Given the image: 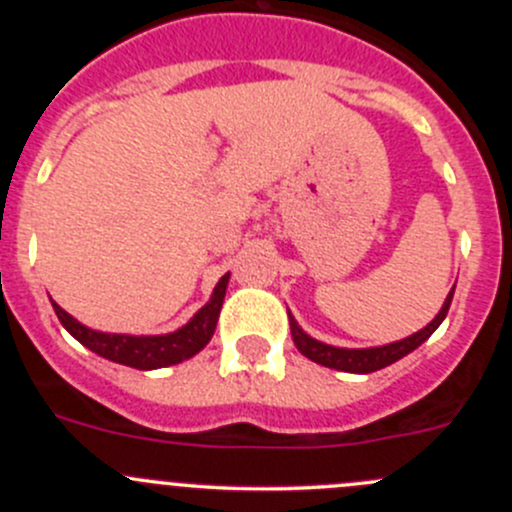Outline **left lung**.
<instances>
[{"instance_id":"1","label":"left lung","mask_w":512,"mask_h":512,"mask_svg":"<svg viewBox=\"0 0 512 512\" xmlns=\"http://www.w3.org/2000/svg\"><path fill=\"white\" fill-rule=\"evenodd\" d=\"M453 289H456V285L451 287V292H448L443 307L438 309V314L426 324V327L418 329V332L411 334V337L399 339V342L384 344V347H369V349L332 347V344H324V342H319V339L309 337V334L297 324L294 314L287 312L294 347L307 356V359L317 361V364H322V366H329V369L349 371V374H371V371H379V369H384V366L394 364V361L404 359L406 354H411L414 349L421 347V344L426 342V339L431 337L438 327H441V322L446 319V314H448V307H451Z\"/></svg>"}]
</instances>
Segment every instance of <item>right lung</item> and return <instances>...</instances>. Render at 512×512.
<instances>
[{"instance_id": "right-lung-1", "label": "right lung", "mask_w": 512, "mask_h": 512, "mask_svg": "<svg viewBox=\"0 0 512 512\" xmlns=\"http://www.w3.org/2000/svg\"><path fill=\"white\" fill-rule=\"evenodd\" d=\"M227 282H230V272H225V275L220 277L213 294H210V299L205 302V307H200L198 312L190 317L188 324H183V327L175 329V332L170 334H141V337H136V334L98 332V329L86 327L79 319L71 317V314L64 312L56 302H51V307H54L56 317L64 324L66 332H69L76 342L84 344L86 349L103 356V359L116 361V364L151 371L190 359V356L198 354L200 349L213 339L215 324H218L220 309H223Z\"/></svg>"}]
</instances>
